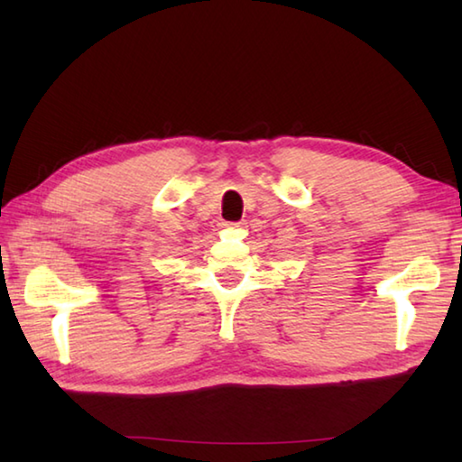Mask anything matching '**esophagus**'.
Segmentation results:
<instances>
[{"label": "esophagus", "instance_id": "obj_1", "mask_svg": "<svg viewBox=\"0 0 462 462\" xmlns=\"http://www.w3.org/2000/svg\"><path fill=\"white\" fill-rule=\"evenodd\" d=\"M224 226H228V224H224ZM234 226H238V224H234Z\"/></svg>", "mask_w": 462, "mask_h": 462}]
</instances>
